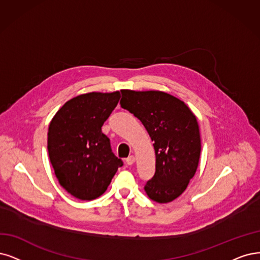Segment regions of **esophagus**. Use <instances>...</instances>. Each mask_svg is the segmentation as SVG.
I'll list each match as a JSON object with an SVG mask.
<instances>
[{
	"label": "esophagus",
	"instance_id": "obj_1",
	"mask_svg": "<svg viewBox=\"0 0 260 260\" xmlns=\"http://www.w3.org/2000/svg\"><path fill=\"white\" fill-rule=\"evenodd\" d=\"M135 156H134V155H131V156H128L126 159H125V161H126V164L127 165H133L134 164V162H135Z\"/></svg>",
	"mask_w": 260,
	"mask_h": 260
}]
</instances>
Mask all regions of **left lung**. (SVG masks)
Segmentation results:
<instances>
[{
    "mask_svg": "<svg viewBox=\"0 0 260 260\" xmlns=\"http://www.w3.org/2000/svg\"><path fill=\"white\" fill-rule=\"evenodd\" d=\"M121 107L134 113L154 141L155 175L147 195L167 204L186 189L198 167L201 140L196 115L184 102L161 91L121 90Z\"/></svg>",
    "mask_w": 260,
    "mask_h": 260,
    "instance_id": "1",
    "label": "left lung"
}]
</instances>
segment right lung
<instances>
[{"label":"right lung","instance_id":"1","mask_svg":"<svg viewBox=\"0 0 260 260\" xmlns=\"http://www.w3.org/2000/svg\"><path fill=\"white\" fill-rule=\"evenodd\" d=\"M121 94L91 92L67 101L48 128V153L59 183L81 200L103 195L123 161L102 126Z\"/></svg>","mask_w":260,"mask_h":260}]
</instances>
